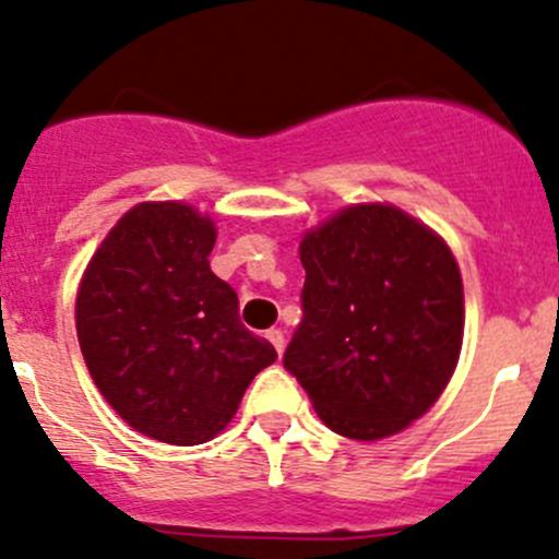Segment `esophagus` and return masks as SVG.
Returning a JSON list of instances; mask_svg holds the SVG:
<instances>
[{"label": "esophagus", "mask_w": 559, "mask_h": 559, "mask_svg": "<svg viewBox=\"0 0 559 559\" xmlns=\"http://www.w3.org/2000/svg\"><path fill=\"white\" fill-rule=\"evenodd\" d=\"M264 337H267V341L273 343V346H275V352H278V354L284 352L286 341H284V332H281L278 326H273V330H267V332H264Z\"/></svg>", "instance_id": "34e87169"}]
</instances>
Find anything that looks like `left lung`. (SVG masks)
Masks as SVG:
<instances>
[{
  "instance_id": "1",
  "label": "left lung",
  "mask_w": 559,
  "mask_h": 559,
  "mask_svg": "<svg viewBox=\"0 0 559 559\" xmlns=\"http://www.w3.org/2000/svg\"><path fill=\"white\" fill-rule=\"evenodd\" d=\"M302 321L284 368L337 436L379 441L430 411L462 346L449 246L392 205H352L308 233Z\"/></svg>"
}]
</instances>
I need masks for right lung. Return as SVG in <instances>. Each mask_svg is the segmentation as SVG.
<instances>
[{
    "instance_id": "add662e5",
    "label": "right lung",
    "mask_w": 559,
    "mask_h": 559,
    "mask_svg": "<svg viewBox=\"0 0 559 559\" xmlns=\"http://www.w3.org/2000/svg\"><path fill=\"white\" fill-rule=\"evenodd\" d=\"M216 227L191 205L143 202L97 248L75 326L94 384L143 436L197 447L229 425L275 348L246 330L213 275Z\"/></svg>"
}]
</instances>
